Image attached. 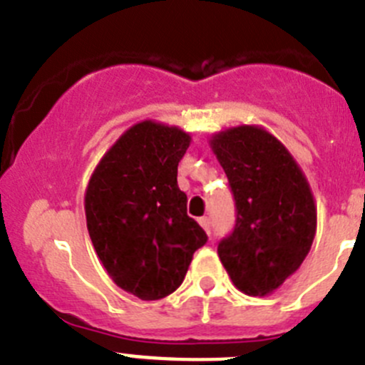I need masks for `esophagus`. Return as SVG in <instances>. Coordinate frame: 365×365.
Instances as JSON below:
<instances>
[{
    "mask_svg": "<svg viewBox=\"0 0 365 365\" xmlns=\"http://www.w3.org/2000/svg\"><path fill=\"white\" fill-rule=\"evenodd\" d=\"M198 223H200L202 229L205 230V232H211V222H209L207 216H202V218H198Z\"/></svg>",
    "mask_w": 365,
    "mask_h": 365,
    "instance_id": "obj_1",
    "label": "esophagus"
}]
</instances>
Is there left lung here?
<instances>
[{
  "label": "left lung",
  "mask_w": 365,
  "mask_h": 365,
  "mask_svg": "<svg viewBox=\"0 0 365 365\" xmlns=\"http://www.w3.org/2000/svg\"><path fill=\"white\" fill-rule=\"evenodd\" d=\"M209 145L225 170L236 227L220 241L230 280L248 297H268L305 261L317 227V209L304 170L287 147L262 125L215 133Z\"/></svg>",
  "instance_id": "8db88e82"
}]
</instances>
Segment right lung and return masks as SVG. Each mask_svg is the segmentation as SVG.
<instances>
[{
  "instance_id": "add662e5",
  "label": "right lung",
  "mask_w": 365,
  "mask_h": 365,
  "mask_svg": "<svg viewBox=\"0 0 365 365\" xmlns=\"http://www.w3.org/2000/svg\"><path fill=\"white\" fill-rule=\"evenodd\" d=\"M190 133L158 120L136 122L90 175L85 215L110 279L140 300H161L182 284L207 236L186 212L178 167Z\"/></svg>"
}]
</instances>
